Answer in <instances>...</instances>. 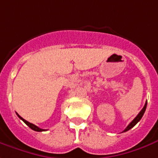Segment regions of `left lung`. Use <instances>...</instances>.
I'll return each mask as SVG.
<instances>
[{"instance_id":"left-lung-1","label":"left lung","mask_w":158,"mask_h":158,"mask_svg":"<svg viewBox=\"0 0 158 158\" xmlns=\"http://www.w3.org/2000/svg\"><path fill=\"white\" fill-rule=\"evenodd\" d=\"M146 106H147V101L146 103H145V105H144V106H143V108L142 110H140V112L138 113V116L134 118V119L129 124V125L126 127V128L124 129V131H123V132H125V131H129V130H131V129L132 128V127H134L136 124H138V122L140 121V119L142 118V117L143 116V113H144V111H145V110H146Z\"/></svg>"}]
</instances>
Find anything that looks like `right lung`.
<instances>
[{
    "label": "right lung",
    "instance_id": "1",
    "mask_svg": "<svg viewBox=\"0 0 158 158\" xmlns=\"http://www.w3.org/2000/svg\"><path fill=\"white\" fill-rule=\"evenodd\" d=\"M17 116H18L20 119L22 120V121H23V122H24V123H25V124H27V126H29L30 128L32 129V130H34V131H46V130H44V129H40V127H38V126L34 125V124H31V123H29V122H27V120H25L24 118H21V117H20V116L19 115L18 113H17Z\"/></svg>",
    "mask_w": 158,
    "mask_h": 158
}]
</instances>
